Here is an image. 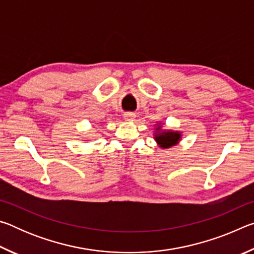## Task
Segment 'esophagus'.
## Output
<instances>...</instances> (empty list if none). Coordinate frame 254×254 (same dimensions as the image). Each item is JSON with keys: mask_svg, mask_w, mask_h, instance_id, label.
<instances>
[{"mask_svg": "<svg viewBox=\"0 0 254 254\" xmlns=\"http://www.w3.org/2000/svg\"><path fill=\"white\" fill-rule=\"evenodd\" d=\"M135 118V114L132 113V112H127V113H124V119L127 120V121H133Z\"/></svg>", "mask_w": 254, "mask_h": 254, "instance_id": "obj_1", "label": "esophagus"}]
</instances>
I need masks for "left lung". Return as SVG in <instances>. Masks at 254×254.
<instances>
[{
    "instance_id": "obj_1",
    "label": "left lung",
    "mask_w": 254,
    "mask_h": 254,
    "mask_svg": "<svg viewBox=\"0 0 254 254\" xmlns=\"http://www.w3.org/2000/svg\"><path fill=\"white\" fill-rule=\"evenodd\" d=\"M157 132L158 133H156L154 139H156L158 144L163 149L170 148V147H173V145L177 144L180 140V136H182L179 132L160 131V127H158Z\"/></svg>"
}]
</instances>
